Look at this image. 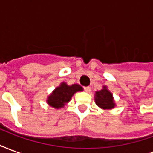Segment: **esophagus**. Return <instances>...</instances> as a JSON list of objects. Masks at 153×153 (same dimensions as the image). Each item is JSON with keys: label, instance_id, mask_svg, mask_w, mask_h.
I'll use <instances>...</instances> for the list:
<instances>
[{"label": "esophagus", "instance_id": "esophagus-1", "mask_svg": "<svg viewBox=\"0 0 153 153\" xmlns=\"http://www.w3.org/2000/svg\"><path fill=\"white\" fill-rule=\"evenodd\" d=\"M84 88V90L86 91V92H88V93H89L90 91H91V88H90L89 86H87V87H84L83 88Z\"/></svg>", "mask_w": 153, "mask_h": 153}]
</instances>
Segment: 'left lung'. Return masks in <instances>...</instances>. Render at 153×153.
<instances>
[{
    "instance_id": "obj_1",
    "label": "left lung",
    "mask_w": 153,
    "mask_h": 153,
    "mask_svg": "<svg viewBox=\"0 0 153 153\" xmlns=\"http://www.w3.org/2000/svg\"><path fill=\"white\" fill-rule=\"evenodd\" d=\"M95 102L97 105L102 109H112L115 106L112 94L106 89V87H104V88L99 92H97Z\"/></svg>"
}]
</instances>
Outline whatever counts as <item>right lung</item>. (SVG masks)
<instances>
[{"label":"right lung","instance_id":"obj_1","mask_svg":"<svg viewBox=\"0 0 153 153\" xmlns=\"http://www.w3.org/2000/svg\"><path fill=\"white\" fill-rule=\"evenodd\" d=\"M82 90V87L79 84H73L69 86L65 83H62L60 86L56 88L49 96L47 103L54 108L63 107L67 102H70L74 93Z\"/></svg>","mask_w":153,"mask_h":153}]
</instances>
